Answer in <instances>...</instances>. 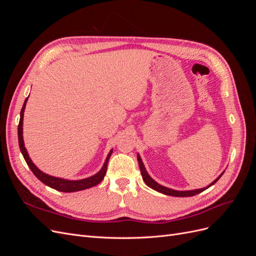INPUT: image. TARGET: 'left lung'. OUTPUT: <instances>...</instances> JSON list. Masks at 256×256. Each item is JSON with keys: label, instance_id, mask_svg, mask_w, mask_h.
Listing matches in <instances>:
<instances>
[{"label": "left lung", "instance_id": "1", "mask_svg": "<svg viewBox=\"0 0 256 256\" xmlns=\"http://www.w3.org/2000/svg\"><path fill=\"white\" fill-rule=\"evenodd\" d=\"M138 166H140V171H141V174H142V177H143V180L145 182V184L148 186V187H150L152 189H154V190H156V191H158V192H160V193H164V194H166V196H182V198H184V196H196V194H198V193H200V192H203L204 190H206L207 188H209L210 187V186H212L214 184H216V182L219 180V178L223 175V173L216 178V180H214V182H212L208 186V187H206V188H203V189H198V190H191V191H176V190H173V189H168V188H166V187H164V186H161V184H159L158 182H154L152 178L147 174V172H146V170H145V168H144V164H143V162H142V160H141V157L138 156Z\"/></svg>", "mask_w": 256, "mask_h": 256}]
</instances>
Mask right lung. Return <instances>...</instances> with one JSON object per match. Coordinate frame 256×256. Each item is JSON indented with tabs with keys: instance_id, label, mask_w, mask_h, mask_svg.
I'll use <instances>...</instances> for the list:
<instances>
[{
	"instance_id": "add662e5",
	"label": "right lung",
	"mask_w": 256,
	"mask_h": 256,
	"mask_svg": "<svg viewBox=\"0 0 256 256\" xmlns=\"http://www.w3.org/2000/svg\"><path fill=\"white\" fill-rule=\"evenodd\" d=\"M28 98L26 99L24 104H23V106L20 112V120H19V125H18V140H19V147L20 150L23 154V158H24L26 162L28 164V168H30V171L33 172V174L40 180L42 182H44V184L49 186V187L56 189L58 191H62V192H74V191H80V190H84L88 189L90 187H94V186L98 184L100 182L104 180V177L106 173V168H108V162H109L110 156L113 150H111L108 154V157L106 159L104 164L102 166V168L100 171L95 174L94 176L85 178V180H62V178H58V177H53L50 175H47L42 173L40 170H38L35 164L32 162V160L30 159L28 152L24 147V143H23V136H22V124H23V112H24L26 109V104L28 102Z\"/></svg>"
}]
</instances>
